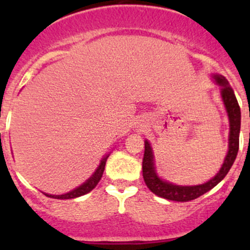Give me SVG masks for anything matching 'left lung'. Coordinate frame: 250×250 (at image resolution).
Instances as JSON below:
<instances>
[{
    "mask_svg": "<svg viewBox=\"0 0 250 250\" xmlns=\"http://www.w3.org/2000/svg\"><path fill=\"white\" fill-rule=\"evenodd\" d=\"M214 82L220 87V95L223 99L224 106L228 112L229 123H230V132H229V150L225 156L223 166L220 170L207 183L200 185H176L170 181L160 178L155 167V156H153L151 144L145 140V152L143 158V176L145 180L146 186L152 191L158 197L166 198L169 201L176 202H188L195 198L200 197L203 193L208 192L209 190L218 185L221 180L226 176L230 168L232 167L234 160H236L237 152L239 146V130H241V109H239L238 102L232 88L229 84V81L219 74H214Z\"/></svg>",
    "mask_w": 250,
    "mask_h": 250,
    "instance_id": "obj_1",
    "label": "left lung"
}]
</instances>
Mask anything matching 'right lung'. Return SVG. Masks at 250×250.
I'll list each match as a JSON object with an SVG mask.
<instances>
[{
    "mask_svg": "<svg viewBox=\"0 0 250 250\" xmlns=\"http://www.w3.org/2000/svg\"><path fill=\"white\" fill-rule=\"evenodd\" d=\"M109 156L110 153H107V155H105L104 157H103V160L100 161V165L98 166V168L95 169V172L93 173V175L90 176L89 179H87V180H85L82 185L78 186V188H74V190L69 191V192L66 193H62V195H49V193H44V195L50 198H57V200H71V198L80 197V196H83L85 195V193L90 192V191L98 185L100 179H102L103 173H104L105 169V165H106V160Z\"/></svg>",
    "mask_w": 250,
    "mask_h": 250,
    "instance_id": "add662e5",
    "label": "right lung"
}]
</instances>
